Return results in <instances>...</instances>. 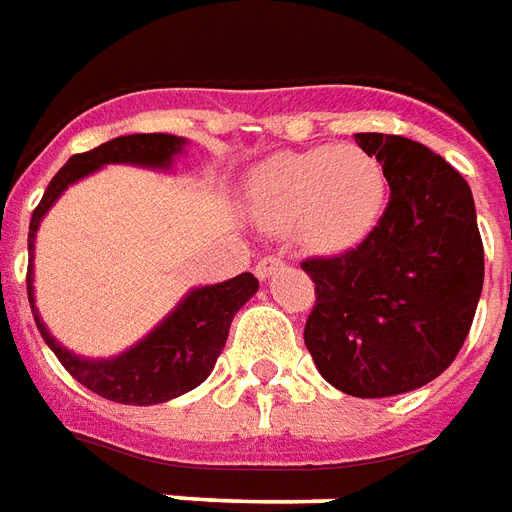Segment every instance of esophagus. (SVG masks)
I'll use <instances>...</instances> for the list:
<instances>
[{
    "label": "esophagus",
    "mask_w": 512,
    "mask_h": 512,
    "mask_svg": "<svg viewBox=\"0 0 512 512\" xmlns=\"http://www.w3.org/2000/svg\"><path fill=\"white\" fill-rule=\"evenodd\" d=\"M282 266H285V263H282V257H276V255L260 257V260H257V266H255L257 279H268V276L276 274V271H279Z\"/></svg>",
    "instance_id": "1"
}]
</instances>
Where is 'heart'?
I'll return each mask as SVG.
<instances>
[{
  "instance_id": "b5f03b06",
  "label": "heart",
  "mask_w": 512,
  "mask_h": 512,
  "mask_svg": "<svg viewBox=\"0 0 512 512\" xmlns=\"http://www.w3.org/2000/svg\"><path fill=\"white\" fill-rule=\"evenodd\" d=\"M385 173L358 146H317L276 154L249 181V208L274 233L298 230L306 246L320 252L350 249L385 206Z\"/></svg>"
}]
</instances>
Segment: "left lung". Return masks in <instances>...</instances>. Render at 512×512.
<instances>
[{
	"label": "left lung",
	"instance_id": "1",
	"mask_svg": "<svg viewBox=\"0 0 512 512\" xmlns=\"http://www.w3.org/2000/svg\"><path fill=\"white\" fill-rule=\"evenodd\" d=\"M355 140L391 198L355 249L301 263L317 293L304 342L333 388L382 399L453 363L483 290V241L472 189L439 154L401 135Z\"/></svg>",
	"mask_w": 512,
	"mask_h": 512
}]
</instances>
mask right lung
<instances>
[{"label":"right lung","instance_id":"1","mask_svg":"<svg viewBox=\"0 0 512 512\" xmlns=\"http://www.w3.org/2000/svg\"><path fill=\"white\" fill-rule=\"evenodd\" d=\"M184 143H187L184 138L165 135V132H149V135L140 132V135H121V138L102 143L97 149L75 154L51 179L40 206L32 211V222H29L26 290H29L34 323L43 333L45 344L54 350L59 363L73 374L75 380L102 399L119 401V404L146 407V404L170 401L198 388L214 369L236 312L257 293V279L252 274H238L219 285L195 287L146 339H140L127 352H121L116 358H81L75 352L64 350L37 314L32 285L34 236H37V227L43 222L45 211L54 206L56 198L78 179L89 176L108 162H130V165H143V168L168 170L173 165V157L184 149Z\"/></svg>","mask_w":512,"mask_h":512}]
</instances>
